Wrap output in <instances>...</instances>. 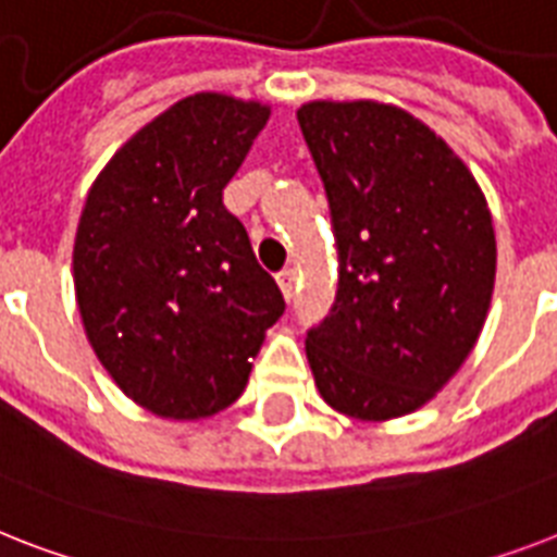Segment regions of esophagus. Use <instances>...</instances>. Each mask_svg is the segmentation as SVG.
Here are the masks:
<instances>
[{
    "instance_id": "obj_1",
    "label": "esophagus",
    "mask_w": 557,
    "mask_h": 557,
    "mask_svg": "<svg viewBox=\"0 0 557 557\" xmlns=\"http://www.w3.org/2000/svg\"><path fill=\"white\" fill-rule=\"evenodd\" d=\"M294 280H297V271H294V269H283L277 274V286H280V292H283V297H286V300H292V297H294Z\"/></svg>"
}]
</instances>
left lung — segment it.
<instances>
[{
  "mask_svg": "<svg viewBox=\"0 0 557 557\" xmlns=\"http://www.w3.org/2000/svg\"><path fill=\"white\" fill-rule=\"evenodd\" d=\"M297 122L341 257L332 314L306 337L311 374L341 414L404 418L481 337L498 263L490 206L467 162L404 108L314 99Z\"/></svg>",
  "mask_w": 557,
  "mask_h": 557,
  "instance_id": "8db88e82",
  "label": "left lung"
}]
</instances>
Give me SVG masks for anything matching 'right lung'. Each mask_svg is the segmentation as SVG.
<instances>
[{
	"instance_id": "obj_1",
	"label": "right lung",
	"mask_w": 557,
	"mask_h": 557,
	"mask_svg": "<svg viewBox=\"0 0 557 557\" xmlns=\"http://www.w3.org/2000/svg\"><path fill=\"white\" fill-rule=\"evenodd\" d=\"M271 108L202 90L153 116L108 160L74 239L90 349L157 418L200 420L248 383L286 311L248 234L223 206Z\"/></svg>"
}]
</instances>
